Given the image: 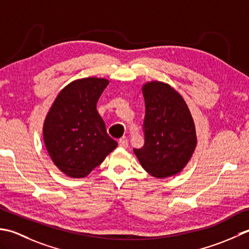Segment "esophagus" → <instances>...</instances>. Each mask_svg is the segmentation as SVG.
I'll use <instances>...</instances> for the list:
<instances>
[{
    "mask_svg": "<svg viewBox=\"0 0 249 249\" xmlns=\"http://www.w3.org/2000/svg\"><path fill=\"white\" fill-rule=\"evenodd\" d=\"M118 144H119V146H120V147H123V148H128V146H129L128 140H126L125 138L120 139V140H119V142H118Z\"/></svg>",
    "mask_w": 249,
    "mask_h": 249,
    "instance_id": "obj_1",
    "label": "esophagus"
}]
</instances>
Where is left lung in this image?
Wrapping results in <instances>:
<instances>
[{
	"instance_id": "1",
	"label": "left lung",
	"mask_w": 249,
	"mask_h": 249,
	"mask_svg": "<svg viewBox=\"0 0 249 249\" xmlns=\"http://www.w3.org/2000/svg\"><path fill=\"white\" fill-rule=\"evenodd\" d=\"M144 146L134 153L146 172L157 178L177 174L196 145L195 124L181 95L159 82L143 87Z\"/></svg>"
}]
</instances>
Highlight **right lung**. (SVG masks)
Here are the masks:
<instances>
[{"mask_svg":"<svg viewBox=\"0 0 249 249\" xmlns=\"http://www.w3.org/2000/svg\"><path fill=\"white\" fill-rule=\"evenodd\" d=\"M108 80L84 78L68 85L55 99L44 124L50 158L70 177L87 176L118 143L107 134L96 103Z\"/></svg>","mask_w":249,"mask_h":249,"instance_id":"add662e5","label":"right lung"}]
</instances>
